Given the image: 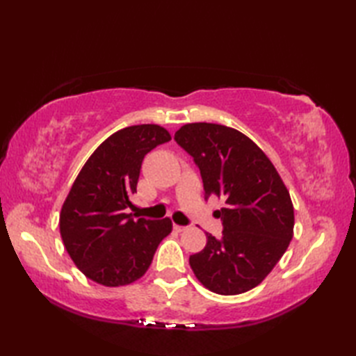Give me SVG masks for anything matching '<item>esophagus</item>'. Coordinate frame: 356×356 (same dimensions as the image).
<instances>
[{
  "label": "esophagus",
  "mask_w": 356,
  "mask_h": 356,
  "mask_svg": "<svg viewBox=\"0 0 356 356\" xmlns=\"http://www.w3.org/2000/svg\"><path fill=\"white\" fill-rule=\"evenodd\" d=\"M188 228L186 226H180V225H174V231L176 232H184V231H186Z\"/></svg>",
  "instance_id": "obj_1"
}]
</instances>
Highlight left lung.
<instances>
[{"mask_svg": "<svg viewBox=\"0 0 356 356\" xmlns=\"http://www.w3.org/2000/svg\"><path fill=\"white\" fill-rule=\"evenodd\" d=\"M174 139L199 166L207 197L225 199L216 211L223 236L207 234V246L190 266L211 292L237 295L259 286L274 269L293 236L289 191L268 156L231 127L194 122Z\"/></svg>", "mask_w": 356, "mask_h": 356, "instance_id": "8db88e82", "label": "left lung"}]
</instances>
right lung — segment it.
Here are the masks:
<instances>
[{"mask_svg":"<svg viewBox=\"0 0 356 356\" xmlns=\"http://www.w3.org/2000/svg\"><path fill=\"white\" fill-rule=\"evenodd\" d=\"M168 140L171 134L161 125L127 127L105 139L82 166L63 205L59 231L70 259L87 278L108 287L136 282L171 232L168 217L134 220L128 214L134 211L130 197L143 157Z\"/></svg>","mask_w":356,"mask_h":356,"instance_id":"right-lung-1","label":"right lung"}]
</instances>
